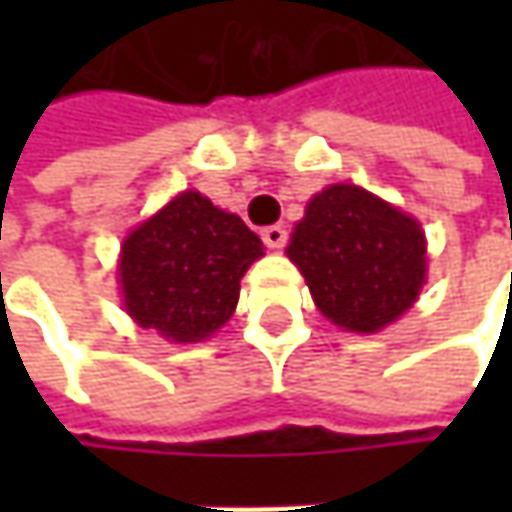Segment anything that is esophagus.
<instances>
[{"label": "esophagus", "mask_w": 512, "mask_h": 512, "mask_svg": "<svg viewBox=\"0 0 512 512\" xmlns=\"http://www.w3.org/2000/svg\"><path fill=\"white\" fill-rule=\"evenodd\" d=\"M262 242H265L270 250H282L287 245V230L282 225H270L262 230Z\"/></svg>", "instance_id": "esophagus-1"}]
</instances>
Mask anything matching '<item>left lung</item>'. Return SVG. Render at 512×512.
Masks as SVG:
<instances>
[{
	"mask_svg": "<svg viewBox=\"0 0 512 512\" xmlns=\"http://www.w3.org/2000/svg\"><path fill=\"white\" fill-rule=\"evenodd\" d=\"M287 256L316 307L356 333L399 319L424 285L419 222L356 185H333L310 199Z\"/></svg>",
	"mask_w": 512,
	"mask_h": 512,
	"instance_id": "obj_1",
	"label": "left lung"
}]
</instances>
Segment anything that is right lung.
Segmentation results:
<instances>
[{
    "label": "right lung",
    "instance_id": "right-lung-1",
    "mask_svg": "<svg viewBox=\"0 0 512 512\" xmlns=\"http://www.w3.org/2000/svg\"><path fill=\"white\" fill-rule=\"evenodd\" d=\"M259 256L262 242L239 216L187 190L125 239V307L165 339L199 342L233 316L239 279Z\"/></svg>",
    "mask_w": 512,
    "mask_h": 512
}]
</instances>
